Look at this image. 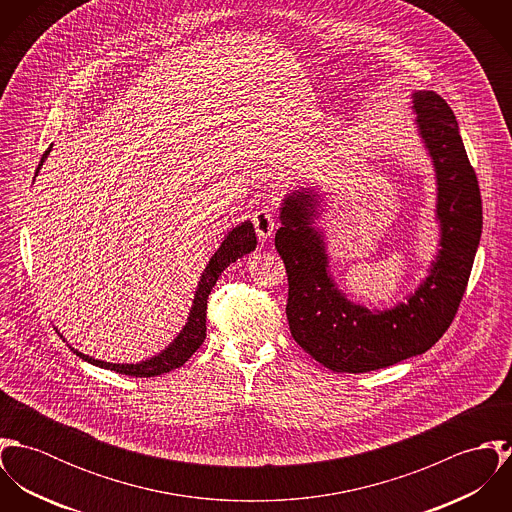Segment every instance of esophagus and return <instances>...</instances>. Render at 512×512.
Segmentation results:
<instances>
[{"mask_svg": "<svg viewBox=\"0 0 512 512\" xmlns=\"http://www.w3.org/2000/svg\"><path fill=\"white\" fill-rule=\"evenodd\" d=\"M252 220H254V228H256L258 238H260L262 242H266V240L274 234V228H276L274 215H272L268 209H264V211H258Z\"/></svg>", "mask_w": 512, "mask_h": 512, "instance_id": "1", "label": "esophagus"}]
</instances>
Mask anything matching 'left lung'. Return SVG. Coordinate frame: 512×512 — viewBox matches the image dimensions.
<instances>
[{"mask_svg":"<svg viewBox=\"0 0 512 512\" xmlns=\"http://www.w3.org/2000/svg\"><path fill=\"white\" fill-rule=\"evenodd\" d=\"M412 110L436 171L439 248L428 276L406 301L368 309L337 288L325 234L313 226L321 215L319 191L299 187L280 209L276 250L288 272L292 337L335 372L378 370L432 349L451 325L469 282L483 226L477 175L447 102L432 90H416Z\"/></svg>","mask_w":512,"mask_h":512,"instance_id":"left-lung-1","label":"left lung"}]
</instances>
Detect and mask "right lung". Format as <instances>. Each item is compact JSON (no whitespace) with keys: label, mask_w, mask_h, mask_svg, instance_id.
<instances>
[{"label":"right lung","mask_w":512,"mask_h":512,"mask_svg":"<svg viewBox=\"0 0 512 512\" xmlns=\"http://www.w3.org/2000/svg\"><path fill=\"white\" fill-rule=\"evenodd\" d=\"M51 147H53V144H51ZM51 147L43 153L41 163L37 167V173H39L43 161L47 159V155L51 153ZM254 248H256V232H254V224L250 220H244V222L236 224L224 236L222 244L217 248V252L213 254V258L209 260L205 272L201 274V280H199L197 292H195V297H193V305H191L187 323L183 325L181 333L159 355L146 359V361H140V363L126 365V363H106V361L92 359V357L76 351V349L69 345L71 351L76 353V357H80L82 361H86L90 365L110 368L114 372L128 374V376H138V378L159 376V374H165V372H169L173 368L185 365L193 357V353L203 345V341L207 337V299H209L211 290L215 288L220 274L232 262H236L238 258L250 254Z\"/></svg>","instance_id":"right-lung-1"}]
</instances>
